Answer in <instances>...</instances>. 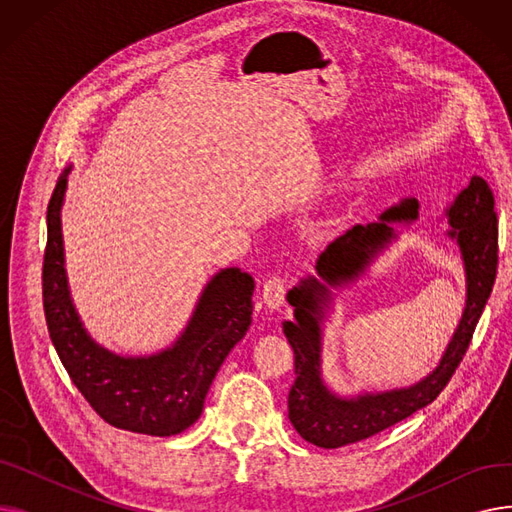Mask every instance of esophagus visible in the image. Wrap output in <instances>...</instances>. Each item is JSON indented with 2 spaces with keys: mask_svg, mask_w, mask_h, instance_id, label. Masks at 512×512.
<instances>
[{
  "mask_svg": "<svg viewBox=\"0 0 512 512\" xmlns=\"http://www.w3.org/2000/svg\"><path fill=\"white\" fill-rule=\"evenodd\" d=\"M286 297V284L282 278L272 276L263 284V305L270 311H278L284 305Z\"/></svg>",
  "mask_w": 512,
  "mask_h": 512,
  "instance_id": "esophagus-1",
  "label": "esophagus"
}]
</instances>
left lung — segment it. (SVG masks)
<instances>
[{
    "mask_svg": "<svg viewBox=\"0 0 512 512\" xmlns=\"http://www.w3.org/2000/svg\"><path fill=\"white\" fill-rule=\"evenodd\" d=\"M415 199H402L386 209L378 222L353 226L338 236L315 261L317 276L301 278L288 290L294 319L284 321V334L294 351V380L288 394V419L294 429L319 448H340L384 432L434 402L463 361L477 321L496 280L498 226L494 195L488 182L473 176L469 186L444 209L448 232L459 249L465 272V307L444 355L434 371L411 386L340 394L324 378V328L334 313L336 292L361 280L369 265L398 240L396 224L417 220Z\"/></svg>",
    "mask_w": 512,
    "mask_h": 512,
    "instance_id": "obj_1",
    "label": "left lung"
}]
</instances>
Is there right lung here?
<instances>
[{"label":"right lung","mask_w":512,"mask_h":512,"mask_svg":"<svg viewBox=\"0 0 512 512\" xmlns=\"http://www.w3.org/2000/svg\"><path fill=\"white\" fill-rule=\"evenodd\" d=\"M68 166L47 205V249L43 259V307L47 330L74 386L110 425L147 436H176L203 413L215 373L253 313L255 280L226 267L203 286L178 338L151 355H118L101 346L80 319L66 274L62 207Z\"/></svg>","instance_id":"right-lung-1"}]
</instances>
